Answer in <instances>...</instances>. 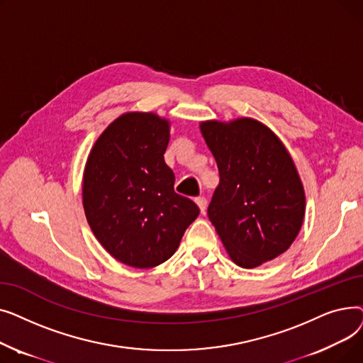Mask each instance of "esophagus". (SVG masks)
<instances>
[{
    "label": "esophagus",
    "mask_w": 363,
    "mask_h": 363,
    "mask_svg": "<svg viewBox=\"0 0 363 363\" xmlns=\"http://www.w3.org/2000/svg\"><path fill=\"white\" fill-rule=\"evenodd\" d=\"M196 203H197V206L200 208V212L204 215L206 213V207H207V200L204 197H197Z\"/></svg>",
    "instance_id": "obj_1"
}]
</instances>
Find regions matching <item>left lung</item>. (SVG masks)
<instances>
[{
	"label": "left lung",
	"mask_w": 363,
	"mask_h": 363,
	"mask_svg": "<svg viewBox=\"0 0 363 363\" xmlns=\"http://www.w3.org/2000/svg\"><path fill=\"white\" fill-rule=\"evenodd\" d=\"M200 130L220 178L207 215L231 260L252 269L287 252L306 197L282 141L252 118L206 121Z\"/></svg>",
	"instance_id": "obj_1"
}]
</instances>
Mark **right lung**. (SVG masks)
Instances as JSON below:
<instances>
[{
    "label": "right lung",
    "instance_id": "right-lung-1",
    "mask_svg": "<svg viewBox=\"0 0 363 363\" xmlns=\"http://www.w3.org/2000/svg\"><path fill=\"white\" fill-rule=\"evenodd\" d=\"M169 137L167 119L128 111L104 129L85 164L82 203L91 231L132 268L166 262L200 213L193 200L175 193L163 157Z\"/></svg>",
    "mask_w": 363,
    "mask_h": 363
}]
</instances>
